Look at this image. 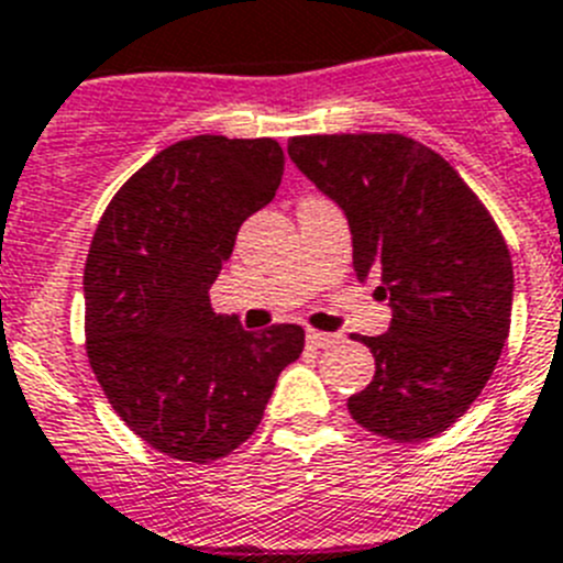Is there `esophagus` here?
Listing matches in <instances>:
<instances>
[{
  "label": "esophagus",
  "mask_w": 563,
  "mask_h": 563,
  "mask_svg": "<svg viewBox=\"0 0 563 563\" xmlns=\"http://www.w3.org/2000/svg\"><path fill=\"white\" fill-rule=\"evenodd\" d=\"M335 341L338 335H332V332H318V330L307 332V343H310L312 350H327V346H332Z\"/></svg>",
  "instance_id": "esophagus-1"
}]
</instances>
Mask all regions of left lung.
<instances>
[{"instance_id":"1","label":"left lung","mask_w":563,"mask_h":563,"mask_svg":"<svg viewBox=\"0 0 563 563\" xmlns=\"http://www.w3.org/2000/svg\"><path fill=\"white\" fill-rule=\"evenodd\" d=\"M292 163L350 220L355 276L380 278L389 332L355 335L375 377L357 426L395 442L451 429L482 395L510 332L514 262L494 217L434 148L395 132L301 134Z\"/></svg>"}]
</instances>
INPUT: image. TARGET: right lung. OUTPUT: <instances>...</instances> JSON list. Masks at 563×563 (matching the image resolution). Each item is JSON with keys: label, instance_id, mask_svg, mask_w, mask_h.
<instances>
[{"label": "right lung", "instance_id": "obj_1", "mask_svg": "<svg viewBox=\"0 0 563 563\" xmlns=\"http://www.w3.org/2000/svg\"><path fill=\"white\" fill-rule=\"evenodd\" d=\"M282 174L273 137L197 134L134 172L96 228L84 267L89 366L114 415L172 460L236 451L305 350L298 324L245 332L208 298L239 225L276 197Z\"/></svg>", "mask_w": 563, "mask_h": 563}]
</instances>
